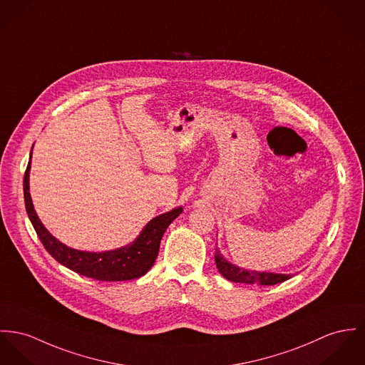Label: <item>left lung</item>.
<instances>
[{"instance_id": "1", "label": "left lung", "mask_w": 365, "mask_h": 365, "mask_svg": "<svg viewBox=\"0 0 365 365\" xmlns=\"http://www.w3.org/2000/svg\"><path fill=\"white\" fill-rule=\"evenodd\" d=\"M215 264L221 275L227 281L236 282V283H257V284H277L281 282L290 279V275L284 274H274V272H257V271H247L242 269L233 264H230L227 259H225L224 255L218 249H215Z\"/></svg>"}]
</instances>
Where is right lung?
Returning <instances> with one entry per match:
<instances>
[{
  "label": "right lung",
  "instance_id": "1",
  "mask_svg": "<svg viewBox=\"0 0 365 365\" xmlns=\"http://www.w3.org/2000/svg\"><path fill=\"white\" fill-rule=\"evenodd\" d=\"M29 172L30 161L24 176V195L29 220L33 225L40 242L59 264L65 265L73 272H78L83 277L93 278L97 281H130L147 274V271L155 262V258L160 252V243L167 227L183 211L182 207H178L169 212L155 217L144 226L139 237L135 242L120 249L103 252L75 250L56 240L38 220L29 193Z\"/></svg>",
  "mask_w": 365,
  "mask_h": 365
}]
</instances>
